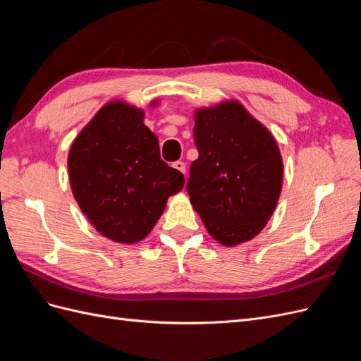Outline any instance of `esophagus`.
I'll return each instance as SVG.
<instances>
[{"instance_id":"1","label":"esophagus","mask_w":361,"mask_h":361,"mask_svg":"<svg viewBox=\"0 0 361 361\" xmlns=\"http://www.w3.org/2000/svg\"><path fill=\"white\" fill-rule=\"evenodd\" d=\"M173 167L176 169V170H179V171H180V173H183V174H185V171H187V166H185V162H182V161L173 162Z\"/></svg>"}]
</instances>
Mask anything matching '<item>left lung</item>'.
<instances>
[{"instance_id": "1", "label": "left lung", "mask_w": 361, "mask_h": 361, "mask_svg": "<svg viewBox=\"0 0 361 361\" xmlns=\"http://www.w3.org/2000/svg\"><path fill=\"white\" fill-rule=\"evenodd\" d=\"M187 191L209 235L232 247L253 239L274 212L283 185L276 138L238 101L194 113Z\"/></svg>"}]
</instances>
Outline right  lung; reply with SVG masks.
Wrapping results in <instances>:
<instances>
[{"instance_id": "add662e5", "label": "right lung", "mask_w": 361, "mask_h": 361, "mask_svg": "<svg viewBox=\"0 0 361 361\" xmlns=\"http://www.w3.org/2000/svg\"><path fill=\"white\" fill-rule=\"evenodd\" d=\"M143 118L137 106L108 102L73 140L68 157L76 203L97 232L120 244L145 239L185 182L161 159L159 141Z\"/></svg>"}]
</instances>
